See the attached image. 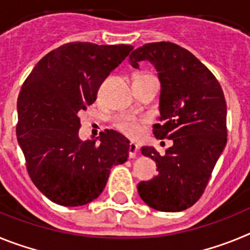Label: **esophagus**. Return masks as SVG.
<instances>
[{"mask_svg":"<svg viewBox=\"0 0 250 250\" xmlns=\"http://www.w3.org/2000/svg\"><path fill=\"white\" fill-rule=\"evenodd\" d=\"M139 146L135 144V143H130L129 145V158L130 159H135L136 155H138Z\"/></svg>","mask_w":250,"mask_h":250,"instance_id":"esophagus-1","label":"esophagus"}]
</instances>
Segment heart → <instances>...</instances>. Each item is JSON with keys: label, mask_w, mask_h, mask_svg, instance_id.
I'll list each match as a JSON object with an SVG mask.
<instances>
[{"label": "heart", "mask_w": 250, "mask_h": 250, "mask_svg": "<svg viewBox=\"0 0 250 250\" xmlns=\"http://www.w3.org/2000/svg\"><path fill=\"white\" fill-rule=\"evenodd\" d=\"M146 123L147 120L144 118H135L131 115H119L114 120V127L127 138L136 139L141 135Z\"/></svg>", "instance_id": "1"}]
</instances>
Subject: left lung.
Listing matches in <instances>:
<instances>
[{
  "label": "left lung",
  "instance_id": "1",
  "mask_svg": "<svg viewBox=\"0 0 250 250\" xmlns=\"http://www.w3.org/2000/svg\"><path fill=\"white\" fill-rule=\"evenodd\" d=\"M147 60L161 83L158 139L173 140L161 156L141 147L156 163L159 174L138 185L140 198L160 211H182L200 199L227 144V103L216 77L190 51L173 42H151L130 55L135 68Z\"/></svg>",
  "mask_w": 250,
  "mask_h": 250
}]
</instances>
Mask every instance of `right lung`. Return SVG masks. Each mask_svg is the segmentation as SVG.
I'll use <instances>...</instances> for the list:
<instances>
[{"instance_id":"add662e5","label":"right lung","mask_w":250,"mask_h":250,"mask_svg":"<svg viewBox=\"0 0 250 250\" xmlns=\"http://www.w3.org/2000/svg\"><path fill=\"white\" fill-rule=\"evenodd\" d=\"M130 45L68 42L40 60L17 99V140L31 180L51 202L79 207L96 199L110 169L129 158V140L101 132L79 139V112L96 100L101 83L126 59Z\"/></svg>"}]
</instances>
